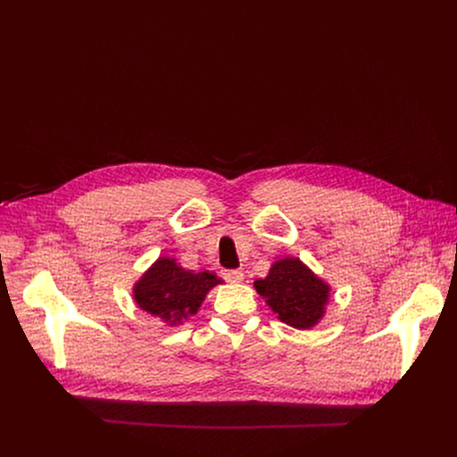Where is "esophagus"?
Instances as JSON below:
<instances>
[{
	"instance_id": "obj_1",
	"label": "esophagus",
	"mask_w": 457,
	"mask_h": 457,
	"mask_svg": "<svg viewBox=\"0 0 457 457\" xmlns=\"http://www.w3.org/2000/svg\"><path fill=\"white\" fill-rule=\"evenodd\" d=\"M222 277H224V280H228L231 284H238L244 280V273L240 270H224Z\"/></svg>"
}]
</instances>
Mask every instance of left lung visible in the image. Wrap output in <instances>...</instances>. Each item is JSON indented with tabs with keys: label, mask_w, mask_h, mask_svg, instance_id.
I'll return each instance as SVG.
<instances>
[{
	"label": "left lung",
	"mask_w": 457,
	"mask_h": 457,
	"mask_svg": "<svg viewBox=\"0 0 457 457\" xmlns=\"http://www.w3.org/2000/svg\"><path fill=\"white\" fill-rule=\"evenodd\" d=\"M256 293L278 314V320L295 329H311L323 318L331 287L318 278L300 258H282L270 275L254 280Z\"/></svg>",
	"instance_id": "obj_1"
}]
</instances>
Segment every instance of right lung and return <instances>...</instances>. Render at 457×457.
Here are the masks:
<instances>
[{
  "instance_id": "add662e5",
  "label": "right lung",
  "mask_w": 457,
  "mask_h": 457,
  "mask_svg": "<svg viewBox=\"0 0 457 457\" xmlns=\"http://www.w3.org/2000/svg\"><path fill=\"white\" fill-rule=\"evenodd\" d=\"M222 284L210 271H186L175 258L161 256L134 286L136 303L168 325H179L197 314L208 291Z\"/></svg>"
}]
</instances>
